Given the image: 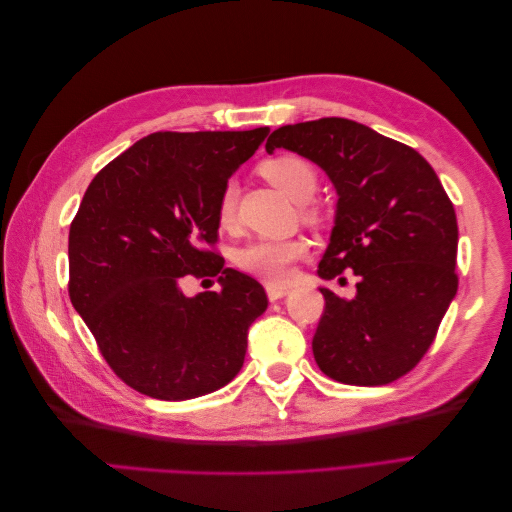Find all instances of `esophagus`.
I'll use <instances>...</instances> for the list:
<instances>
[{"label": "esophagus", "mask_w": 512, "mask_h": 512, "mask_svg": "<svg viewBox=\"0 0 512 512\" xmlns=\"http://www.w3.org/2000/svg\"><path fill=\"white\" fill-rule=\"evenodd\" d=\"M288 292H290V288H288V286H275V284H269V286H267V297H269L271 301H280V299H284Z\"/></svg>", "instance_id": "34e87169"}]
</instances>
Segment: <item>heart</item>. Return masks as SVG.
<instances>
[{
    "label": "heart",
    "mask_w": 512,
    "mask_h": 512,
    "mask_svg": "<svg viewBox=\"0 0 512 512\" xmlns=\"http://www.w3.org/2000/svg\"><path fill=\"white\" fill-rule=\"evenodd\" d=\"M260 173L280 188L294 203H307L316 194L318 177L314 166L299 156H275L260 164ZM237 218V185L226 183L218 200V224L230 228ZM305 254L301 239H256L237 252V262L269 284H286L294 260Z\"/></svg>",
    "instance_id": "b5f03b06"
}]
</instances>
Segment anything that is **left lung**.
Instances as JSON below:
<instances>
[{"label":"left lung","mask_w":512,"mask_h":512,"mask_svg":"<svg viewBox=\"0 0 512 512\" xmlns=\"http://www.w3.org/2000/svg\"><path fill=\"white\" fill-rule=\"evenodd\" d=\"M265 147L299 153L327 173L337 207L318 275L333 280L352 269L359 277L352 299L320 286L318 367L354 386L408 374L457 294V218L436 170L412 147L342 117L282 126Z\"/></svg>","instance_id":"obj_1"}]
</instances>
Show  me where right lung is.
Instances as JSON below:
<instances>
[{
  "mask_svg": "<svg viewBox=\"0 0 512 512\" xmlns=\"http://www.w3.org/2000/svg\"><path fill=\"white\" fill-rule=\"evenodd\" d=\"M267 134L156 132L89 183L68 237L70 301L134 391L194 399L243 367L267 292L200 245L218 239L224 185ZM188 274H215L223 290L185 298Z\"/></svg>",
  "mask_w": 512,
  "mask_h": 512,
  "instance_id": "obj_1",
  "label": "right lung"
}]
</instances>
